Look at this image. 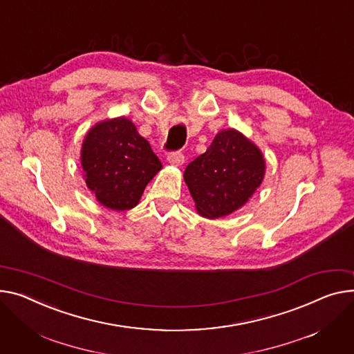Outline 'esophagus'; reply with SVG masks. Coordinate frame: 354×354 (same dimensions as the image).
I'll return each instance as SVG.
<instances>
[{
  "mask_svg": "<svg viewBox=\"0 0 354 354\" xmlns=\"http://www.w3.org/2000/svg\"><path fill=\"white\" fill-rule=\"evenodd\" d=\"M168 162L172 165V167H180V165L185 162V156L180 152H174L168 155Z\"/></svg>",
  "mask_w": 354,
  "mask_h": 354,
  "instance_id": "obj_1",
  "label": "esophagus"
}]
</instances>
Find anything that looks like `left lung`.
<instances>
[{"label":"left lung","mask_w":354,"mask_h":354,"mask_svg":"<svg viewBox=\"0 0 354 354\" xmlns=\"http://www.w3.org/2000/svg\"><path fill=\"white\" fill-rule=\"evenodd\" d=\"M266 160L241 131L222 129L205 153L187 165L183 179L196 212L219 219L241 209L262 185Z\"/></svg>","instance_id":"1"}]
</instances>
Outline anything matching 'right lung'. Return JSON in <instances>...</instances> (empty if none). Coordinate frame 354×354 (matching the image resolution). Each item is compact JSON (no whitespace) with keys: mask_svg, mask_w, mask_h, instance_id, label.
Instances as JSON below:
<instances>
[{"mask_svg":"<svg viewBox=\"0 0 354 354\" xmlns=\"http://www.w3.org/2000/svg\"><path fill=\"white\" fill-rule=\"evenodd\" d=\"M81 167L95 199L108 209L121 212L139 203L162 163L129 118L116 116L97 122L86 132Z\"/></svg>","mask_w":354,"mask_h":354,"instance_id":"obj_1","label":"right lung"}]
</instances>
